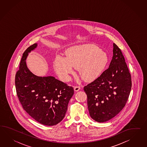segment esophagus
<instances>
[{
	"mask_svg": "<svg viewBox=\"0 0 147 147\" xmlns=\"http://www.w3.org/2000/svg\"><path fill=\"white\" fill-rule=\"evenodd\" d=\"M81 86H75L74 88V89L75 91H79L81 89Z\"/></svg>",
	"mask_w": 147,
	"mask_h": 147,
	"instance_id": "esophagus-1",
	"label": "esophagus"
}]
</instances>
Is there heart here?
<instances>
[{
    "label": "heart",
    "mask_w": 147,
    "mask_h": 147,
    "mask_svg": "<svg viewBox=\"0 0 147 147\" xmlns=\"http://www.w3.org/2000/svg\"><path fill=\"white\" fill-rule=\"evenodd\" d=\"M108 63L107 54L97 46L83 44L69 48L66 51V57L57 55L54 60V68L63 79H69L74 73L73 68L79 69L81 79L91 82L104 72Z\"/></svg>",
    "instance_id": "1"
}]
</instances>
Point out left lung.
<instances>
[{
  "label": "left lung",
  "mask_w": 147,
  "mask_h": 147,
  "mask_svg": "<svg viewBox=\"0 0 147 147\" xmlns=\"http://www.w3.org/2000/svg\"><path fill=\"white\" fill-rule=\"evenodd\" d=\"M132 87L131 76L122 51L113 43V56L108 69L84 87L91 117L104 123L124 107Z\"/></svg>",
  "instance_id": "8db88e82"
}]
</instances>
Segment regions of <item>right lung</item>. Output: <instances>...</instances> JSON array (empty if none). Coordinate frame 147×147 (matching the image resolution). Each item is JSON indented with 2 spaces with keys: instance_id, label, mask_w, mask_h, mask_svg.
<instances>
[{
  "instance_id": "right-lung-1",
  "label": "right lung",
  "mask_w": 147,
  "mask_h": 147,
  "mask_svg": "<svg viewBox=\"0 0 147 147\" xmlns=\"http://www.w3.org/2000/svg\"><path fill=\"white\" fill-rule=\"evenodd\" d=\"M36 47L33 44L23 54L15 75L16 93L24 110L36 121L55 125L64 118L74 89L53 76H38L30 72L25 60Z\"/></svg>"
}]
</instances>
